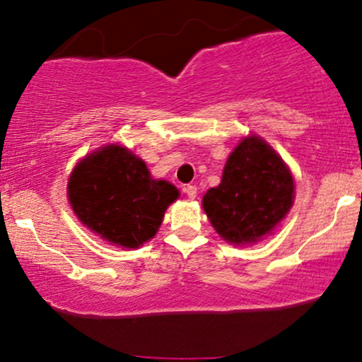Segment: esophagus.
Wrapping results in <instances>:
<instances>
[{"label":"esophagus","mask_w":362,"mask_h":362,"mask_svg":"<svg viewBox=\"0 0 362 362\" xmlns=\"http://www.w3.org/2000/svg\"><path fill=\"white\" fill-rule=\"evenodd\" d=\"M184 192L189 195L190 199H195V197H197V187H195V185H187L185 189H184Z\"/></svg>","instance_id":"esophagus-1"}]
</instances>
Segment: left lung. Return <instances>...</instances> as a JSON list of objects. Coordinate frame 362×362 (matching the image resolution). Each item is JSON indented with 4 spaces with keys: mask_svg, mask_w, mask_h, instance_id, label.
<instances>
[{
    "mask_svg": "<svg viewBox=\"0 0 362 362\" xmlns=\"http://www.w3.org/2000/svg\"><path fill=\"white\" fill-rule=\"evenodd\" d=\"M294 199L288 165L259 136L236 144L224 165L221 184L202 197L216 233L233 245H252L271 235Z\"/></svg>",
    "mask_w": 362,
    "mask_h": 362,
    "instance_id": "8db88e82",
    "label": "left lung"
}]
</instances>
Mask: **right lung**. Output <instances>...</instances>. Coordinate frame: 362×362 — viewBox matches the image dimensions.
Masks as SVG:
<instances>
[{"instance_id":"1","label":"right lung","mask_w":362,"mask_h":362,"mask_svg":"<svg viewBox=\"0 0 362 362\" xmlns=\"http://www.w3.org/2000/svg\"><path fill=\"white\" fill-rule=\"evenodd\" d=\"M180 192L155 180L141 158L117 143L78 161L68 201L80 221L112 245L138 248L156 235L167 207Z\"/></svg>"}]
</instances>
